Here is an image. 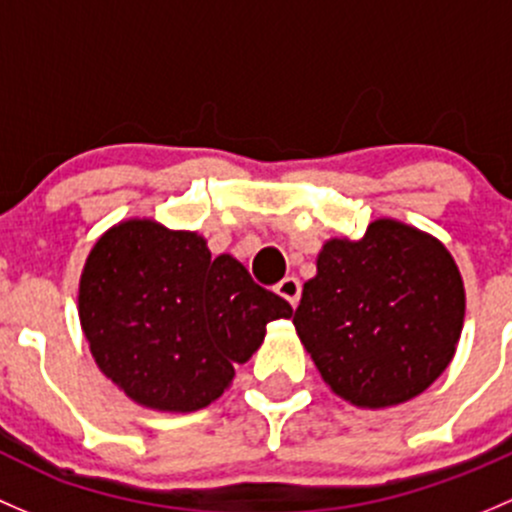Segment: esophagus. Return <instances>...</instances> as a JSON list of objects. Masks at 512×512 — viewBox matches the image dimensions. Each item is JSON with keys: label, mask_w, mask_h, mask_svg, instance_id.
Instances as JSON below:
<instances>
[{"label": "esophagus", "mask_w": 512, "mask_h": 512, "mask_svg": "<svg viewBox=\"0 0 512 512\" xmlns=\"http://www.w3.org/2000/svg\"><path fill=\"white\" fill-rule=\"evenodd\" d=\"M276 293L281 295V298H286L288 303H291L295 308V305H298V300H300V281L295 276H286L276 286Z\"/></svg>", "instance_id": "1"}]
</instances>
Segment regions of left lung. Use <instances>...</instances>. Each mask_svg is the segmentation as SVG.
Segmentation results:
<instances>
[{
    "mask_svg": "<svg viewBox=\"0 0 512 512\" xmlns=\"http://www.w3.org/2000/svg\"><path fill=\"white\" fill-rule=\"evenodd\" d=\"M463 310L449 251L414 226L379 219L362 241L323 246L293 325L333 392L379 409L416 397L446 370Z\"/></svg>",
    "mask_w": 512,
    "mask_h": 512,
    "instance_id": "8db88e82",
    "label": "left lung"
}]
</instances>
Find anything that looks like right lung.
<instances>
[{
  "instance_id": "right-lung-1",
  "label": "right lung",
  "mask_w": 512,
  "mask_h": 512,
  "mask_svg": "<svg viewBox=\"0 0 512 512\" xmlns=\"http://www.w3.org/2000/svg\"><path fill=\"white\" fill-rule=\"evenodd\" d=\"M78 315L96 365L130 399L197 412L229 387L266 325L293 308L236 258H212L202 236L130 219L93 246Z\"/></svg>"
}]
</instances>
